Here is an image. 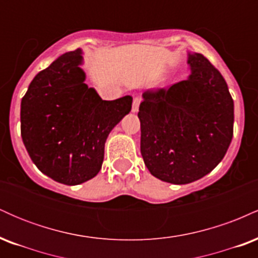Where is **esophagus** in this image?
Returning a JSON list of instances; mask_svg holds the SVG:
<instances>
[{"mask_svg":"<svg viewBox=\"0 0 258 258\" xmlns=\"http://www.w3.org/2000/svg\"><path fill=\"white\" fill-rule=\"evenodd\" d=\"M141 98L139 97H136L135 99H133V104H132V112H137L138 109H139V104H141Z\"/></svg>","mask_w":258,"mask_h":258,"instance_id":"34e87169","label":"esophagus"}]
</instances>
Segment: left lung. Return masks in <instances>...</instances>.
Segmentation results:
<instances>
[{"instance_id":"8db88e82","label":"left lung","mask_w":258,"mask_h":258,"mask_svg":"<svg viewBox=\"0 0 258 258\" xmlns=\"http://www.w3.org/2000/svg\"><path fill=\"white\" fill-rule=\"evenodd\" d=\"M184 81L143 93L141 153L149 172L172 184L203 178L233 138L234 102L226 80L200 53L188 52Z\"/></svg>"}]
</instances>
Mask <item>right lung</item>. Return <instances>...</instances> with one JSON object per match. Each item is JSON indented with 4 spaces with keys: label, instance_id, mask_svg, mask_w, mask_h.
Masks as SVG:
<instances>
[{
    "label": "right lung",
    "instance_id": "right-lung-1",
    "mask_svg": "<svg viewBox=\"0 0 258 258\" xmlns=\"http://www.w3.org/2000/svg\"><path fill=\"white\" fill-rule=\"evenodd\" d=\"M82 49L68 52L35 76L20 104L23 143L55 182L78 185L102 168L109 133L132 108V97L103 100L85 84Z\"/></svg>",
    "mask_w": 258,
    "mask_h": 258
}]
</instances>
